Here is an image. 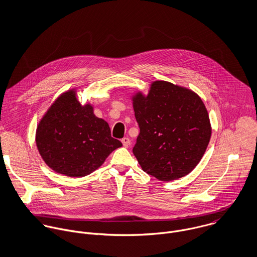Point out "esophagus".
<instances>
[{
	"label": "esophagus",
	"instance_id": "34e87169",
	"mask_svg": "<svg viewBox=\"0 0 257 257\" xmlns=\"http://www.w3.org/2000/svg\"><path fill=\"white\" fill-rule=\"evenodd\" d=\"M121 144H122L123 147H130V145H131V141H130L128 138H123V139L121 140Z\"/></svg>",
	"mask_w": 257,
	"mask_h": 257
}]
</instances>
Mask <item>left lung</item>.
<instances>
[{"label": "left lung", "instance_id": "8db88e82", "mask_svg": "<svg viewBox=\"0 0 257 257\" xmlns=\"http://www.w3.org/2000/svg\"><path fill=\"white\" fill-rule=\"evenodd\" d=\"M140 135L133 149L143 170L161 181L189 174L202 159L212 127L202 99L192 90L154 81L133 96Z\"/></svg>", "mask_w": 257, "mask_h": 257}]
</instances>
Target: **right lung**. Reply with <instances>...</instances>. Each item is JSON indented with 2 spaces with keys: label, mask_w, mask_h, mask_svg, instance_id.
I'll return each mask as SVG.
<instances>
[{
  "label": "right lung",
  "mask_w": 257,
  "mask_h": 257,
  "mask_svg": "<svg viewBox=\"0 0 257 257\" xmlns=\"http://www.w3.org/2000/svg\"><path fill=\"white\" fill-rule=\"evenodd\" d=\"M36 143L44 162L69 177L91 174L122 146L111 138L108 122L94 114L92 105L80 104L75 89L61 94L42 116Z\"/></svg>",
  "instance_id": "add662e5"
}]
</instances>
